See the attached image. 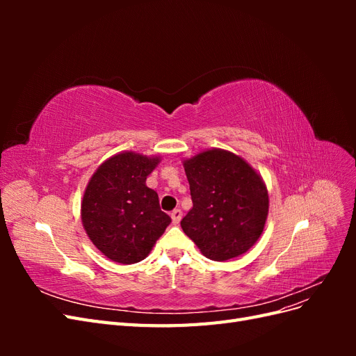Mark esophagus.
I'll use <instances>...</instances> for the list:
<instances>
[{
	"instance_id": "34e87169",
	"label": "esophagus",
	"mask_w": 356,
	"mask_h": 356,
	"mask_svg": "<svg viewBox=\"0 0 356 356\" xmlns=\"http://www.w3.org/2000/svg\"><path fill=\"white\" fill-rule=\"evenodd\" d=\"M170 218L174 224H179L181 218H182V211L181 209H174L170 212Z\"/></svg>"
}]
</instances>
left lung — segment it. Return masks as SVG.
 Instances as JSON below:
<instances>
[{
	"label": "left lung",
	"instance_id": "1",
	"mask_svg": "<svg viewBox=\"0 0 356 356\" xmlns=\"http://www.w3.org/2000/svg\"><path fill=\"white\" fill-rule=\"evenodd\" d=\"M193 208L181 227L213 261L245 254L263 233L268 195L260 175L243 159L208 149L184 161Z\"/></svg>",
	"mask_w": 356,
	"mask_h": 356
}]
</instances>
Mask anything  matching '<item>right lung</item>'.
<instances>
[{
	"label": "right lung",
	"mask_w": 356,
	"mask_h": 356,
	"mask_svg": "<svg viewBox=\"0 0 356 356\" xmlns=\"http://www.w3.org/2000/svg\"><path fill=\"white\" fill-rule=\"evenodd\" d=\"M159 157L120 153L98 168L86 187L81 221L93 245L122 264L144 260L170 217L160 209L157 193L145 186Z\"/></svg>",
	"instance_id": "add662e5"
}]
</instances>
